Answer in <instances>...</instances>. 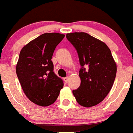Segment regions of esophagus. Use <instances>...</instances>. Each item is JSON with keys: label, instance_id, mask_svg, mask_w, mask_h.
<instances>
[{"label": "esophagus", "instance_id": "1", "mask_svg": "<svg viewBox=\"0 0 133 133\" xmlns=\"http://www.w3.org/2000/svg\"><path fill=\"white\" fill-rule=\"evenodd\" d=\"M68 79H69L68 77H65V78H63V80H64V82H65V83H67L68 82Z\"/></svg>", "mask_w": 133, "mask_h": 133}]
</instances>
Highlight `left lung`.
Masks as SVG:
<instances>
[{"label": "left lung", "mask_w": 133, "mask_h": 133, "mask_svg": "<svg viewBox=\"0 0 133 133\" xmlns=\"http://www.w3.org/2000/svg\"><path fill=\"white\" fill-rule=\"evenodd\" d=\"M66 38L75 47L81 68L80 86L73 90L78 103L91 107L101 102L113 86L116 65L104 43L86 33H68Z\"/></svg>", "instance_id": "obj_1"}]
</instances>
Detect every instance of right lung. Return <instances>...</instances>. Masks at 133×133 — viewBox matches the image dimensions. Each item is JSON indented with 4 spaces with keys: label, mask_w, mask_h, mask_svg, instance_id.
Listing matches in <instances>:
<instances>
[{
    "label": "right lung",
    "mask_w": 133,
    "mask_h": 133,
    "mask_svg": "<svg viewBox=\"0 0 133 133\" xmlns=\"http://www.w3.org/2000/svg\"><path fill=\"white\" fill-rule=\"evenodd\" d=\"M65 35L44 33L24 46L19 54L16 72L24 93L33 103L52 104L63 86L62 78L54 71V50Z\"/></svg>",
    "instance_id": "add662e5"
}]
</instances>
